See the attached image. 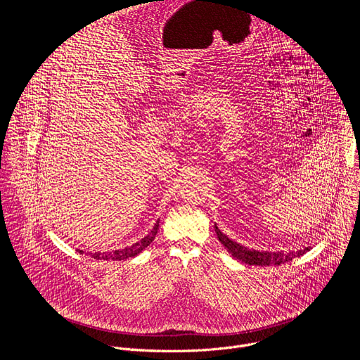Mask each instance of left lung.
<instances>
[{"label": "left lung", "instance_id": "1", "mask_svg": "<svg viewBox=\"0 0 360 360\" xmlns=\"http://www.w3.org/2000/svg\"><path fill=\"white\" fill-rule=\"evenodd\" d=\"M215 232L219 239V242L226 248V250L233 256L235 259L246 264V265H255V266H274V265H282L288 261H292L295 258H299L307 250H311V246H306L300 250H256L246 248L231 238H228L221 229L215 225Z\"/></svg>", "mask_w": 360, "mask_h": 360}]
</instances>
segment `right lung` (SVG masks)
<instances>
[{
    "label": "right lung",
    "mask_w": 360,
    "mask_h": 360,
    "mask_svg": "<svg viewBox=\"0 0 360 360\" xmlns=\"http://www.w3.org/2000/svg\"><path fill=\"white\" fill-rule=\"evenodd\" d=\"M158 229H160V219L157 221V224L153 225V228L150 229V232H148L141 240L135 242L134 245L131 246H127L124 249H117V250H111V252H89V253H85V255H89L91 258L96 259V261H127L129 258H135V256L138 253H141L145 248H148L152 240L155 239L157 233H158ZM79 253H84L82 250L78 249Z\"/></svg>",
    "instance_id": "add662e5"
}]
</instances>
